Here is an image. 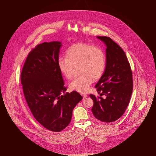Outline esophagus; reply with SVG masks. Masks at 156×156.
I'll return each instance as SVG.
<instances>
[{"label": "esophagus", "mask_w": 156, "mask_h": 156, "mask_svg": "<svg viewBox=\"0 0 156 156\" xmlns=\"http://www.w3.org/2000/svg\"><path fill=\"white\" fill-rule=\"evenodd\" d=\"M81 95L82 97H83V99H85L86 98L88 97V95L87 94H81Z\"/></svg>", "instance_id": "34e87169"}]
</instances>
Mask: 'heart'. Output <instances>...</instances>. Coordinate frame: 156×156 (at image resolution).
<instances>
[{"label":"heart","mask_w":156,"mask_h":156,"mask_svg":"<svg viewBox=\"0 0 156 156\" xmlns=\"http://www.w3.org/2000/svg\"><path fill=\"white\" fill-rule=\"evenodd\" d=\"M60 73L67 79H71L75 67L80 66L81 74L69 84V88L78 92H87L94 79L99 78L106 67V57L100 48L86 43L71 45L66 51V57H60L57 61Z\"/></svg>","instance_id":"heart-1"}]
</instances>
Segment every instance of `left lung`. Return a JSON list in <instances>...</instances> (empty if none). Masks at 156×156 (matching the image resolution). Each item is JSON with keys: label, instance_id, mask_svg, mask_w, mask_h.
Masks as SVG:
<instances>
[{"label": "left lung", "instance_id": "8db88e82", "mask_svg": "<svg viewBox=\"0 0 156 156\" xmlns=\"http://www.w3.org/2000/svg\"><path fill=\"white\" fill-rule=\"evenodd\" d=\"M106 47V67L95 87L105 98L90 95L92 112L97 119L106 123L116 121L125 113L133 90L132 72L126 54L111 38L97 36Z\"/></svg>", "mask_w": 156, "mask_h": 156}]
</instances>
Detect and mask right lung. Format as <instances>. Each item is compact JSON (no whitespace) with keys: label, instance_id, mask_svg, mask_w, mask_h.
I'll return each instance as SVG.
<instances>
[{"label":"right lung","instance_id":"obj_1","mask_svg":"<svg viewBox=\"0 0 156 156\" xmlns=\"http://www.w3.org/2000/svg\"><path fill=\"white\" fill-rule=\"evenodd\" d=\"M61 46L57 41L37 45L28 55L21 75L33 115L45 128L56 132L69 124L74 108L82 99L76 91L65 93L67 88L57 65Z\"/></svg>","mask_w":156,"mask_h":156}]
</instances>
